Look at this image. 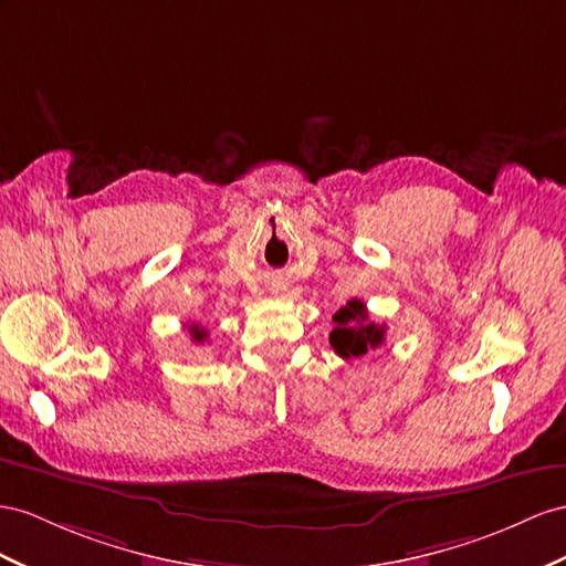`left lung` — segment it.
Here are the masks:
<instances>
[{"label": "left lung", "mask_w": 566, "mask_h": 566, "mask_svg": "<svg viewBox=\"0 0 566 566\" xmlns=\"http://www.w3.org/2000/svg\"><path fill=\"white\" fill-rule=\"evenodd\" d=\"M332 321L335 329L329 332V344L342 358H360L385 342V325L370 321L360 298H352L332 315Z\"/></svg>", "instance_id": "8db88e82"}]
</instances>
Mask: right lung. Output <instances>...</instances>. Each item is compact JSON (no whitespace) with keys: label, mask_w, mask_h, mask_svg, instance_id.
<instances>
[{"label":"right lung","mask_w":566,"mask_h":566,"mask_svg":"<svg viewBox=\"0 0 566 566\" xmlns=\"http://www.w3.org/2000/svg\"><path fill=\"white\" fill-rule=\"evenodd\" d=\"M188 332H191V339L193 342H206V337H208V332L206 329H202V327H198V325H191V327H188Z\"/></svg>","instance_id":"add662e5"}]
</instances>
